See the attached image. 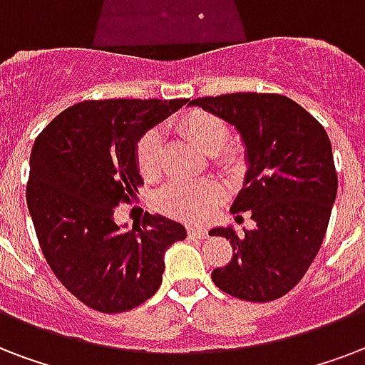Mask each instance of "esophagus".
<instances>
[{
	"instance_id": "1",
	"label": "esophagus",
	"mask_w": 365,
	"mask_h": 365,
	"mask_svg": "<svg viewBox=\"0 0 365 365\" xmlns=\"http://www.w3.org/2000/svg\"><path fill=\"white\" fill-rule=\"evenodd\" d=\"M187 233L191 235V237H197V239H205L208 235L207 230H205V227H199V226H189Z\"/></svg>"
}]
</instances>
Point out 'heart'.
<instances>
[{"instance_id": "1", "label": "heart", "mask_w": 365, "mask_h": 365, "mask_svg": "<svg viewBox=\"0 0 365 365\" xmlns=\"http://www.w3.org/2000/svg\"><path fill=\"white\" fill-rule=\"evenodd\" d=\"M178 130L208 153L216 166L232 170L239 164V153L226 147L230 139V128L220 116L210 115L207 110H191L178 120ZM163 141L158 130H149L141 135L135 147V160L139 172L153 180L160 172ZM224 195V183L218 180H202L195 183H168L155 197L158 210L183 220L207 218L212 207Z\"/></svg>"}]
</instances>
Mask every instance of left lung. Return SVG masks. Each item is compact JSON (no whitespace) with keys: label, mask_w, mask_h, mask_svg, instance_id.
<instances>
[{"label":"left lung","mask_w":365,"mask_h":365,"mask_svg":"<svg viewBox=\"0 0 365 365\" xmlns=\"http://www.w3.org/2000/svg\"><path fill=\"white\" fill-rule=\"evenodd\" d=\"M235 126L247 151L243 189L232 205L235 220L249 212L255 230L232 226L212 235L230 239L235 255L212 272L224 293L250 302L287 294L318 255L337 197V172L324 126L299 103L277 93H227L189 101Z\"/></svg>","instance_id":"1"}]
</instances>
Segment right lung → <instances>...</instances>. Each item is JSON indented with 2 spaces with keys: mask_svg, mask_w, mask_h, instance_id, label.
<instances>
[{
  "mask_svg": "<svg viewBox=\"0 0 365 365\" xmlns=\"http://www.w3.org/2000/svg\"><path fill=\"white\" fill-rule=\"evenodd\" d=\"M187 99H103L63 110L36 138L26 202L49 268L97 312H128L163 283L164 252L187 232L149 214L124 232L115 210L143 183L135 160L141 135Z\"/></svg>",
  "mask_w": 365,
  "mask_h": 365,
  "instance_id": "add662e5",
  "label": "right lung"
}]
</instances>
